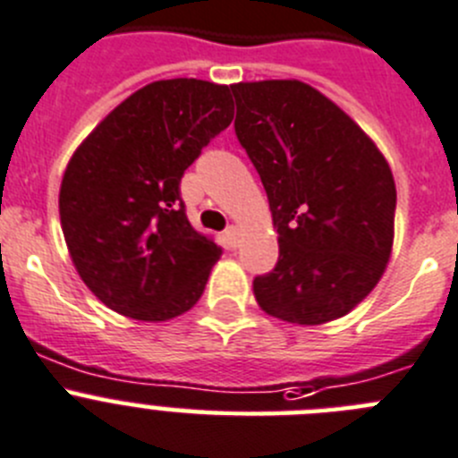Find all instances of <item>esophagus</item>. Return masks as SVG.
<instances>
[{
    "label": "esophagus",
    "instance_id": "34e87169",
    "mask_svg": "<svg viewBox=\"0 0 458 458\" xmlns=\"http://www.w3.org/2000/svg\"><path fill=\"white\" fill-rule=\"evenodd\" d=\"M237 228H234V225H230V228H225V233H224V239H225V246H228V249H237Z\"/></svg>",
    "mask_w": 458,
    "mask_h": 458
}]
</instances>
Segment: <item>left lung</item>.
Returning <instances> with one entry per match:
<instances>
[{"mask_svg": "<svg viewBox=\"0 0 458 458\" xmlns=\"http://www.w3.org/2000/svg\"><path fill=\"white\" fill-rule=\"evenodd\" d=\"M234 132L271 205L280 258L253 280L258 305L296 326L341 318L391 258L395 182L344 110L301 81L230 85Z\"/></svg>", "mask_w": 458, "mask_h": 458, "instance_id": "left-lung-1", "label": "left lung"}]
</instances>
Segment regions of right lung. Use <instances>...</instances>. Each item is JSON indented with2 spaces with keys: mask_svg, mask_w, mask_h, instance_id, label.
Segmentation results:
<instances>
[{
  "mask_svg": "<svg viewBox=\"0 0 458 458\" xmlns=\"http://www.w3.org/2000/svg\"><path fill=\"white\" fill-rule=\"evenodd\" d=\"M233 114L228 85L156 81L72 156L58 196L63 234L81 280L117 314L169 320L203 293L221 249L187 221L181 178Z\"/></svg>",
  "mask_w": 458,
  "mask_h": 458,
  "instance_id": "obj_1",
  "label": "right lung"
}]
</instances>
